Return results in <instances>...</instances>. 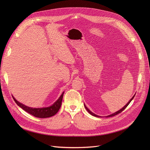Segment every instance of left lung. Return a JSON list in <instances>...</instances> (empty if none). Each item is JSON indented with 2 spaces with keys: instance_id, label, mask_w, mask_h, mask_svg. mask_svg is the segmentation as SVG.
<instances>
[{
  "instance_id": "left-lung-1",
  "label": "left lung",
  "mask_w": 150,
  "mask_h": 150,
  "mask_svg": "<svg viewBox=\"0 0 150 150\" xmlns=\"http://www.w3.org/2000/svg\"><path fill=\"white\" fill-rule=\"evenodd\" d=\"M135 95H136V94H135ZM135 95L134 96L132 97V98L129 101V102H128V103L127 104V105H126L123 108H122L121 109H120V110H119V111H117V112H115V113H114V114H111V115H108V116H106L107 117H113V116H114V115H117V114H120V112H122L123 111V110L126 108H127L128 105H129V104L130 103V102L132 101V100L134 98V96H135ZM84 107H85V108L86 109V110H87V111H88V112L90 114H91L92 115H93V116H95V117H100V116H98V115H96V114H93V112H92L91 111H90V110L87 108V107H86V105H84Z\"/></svg>"
}]
</instances>
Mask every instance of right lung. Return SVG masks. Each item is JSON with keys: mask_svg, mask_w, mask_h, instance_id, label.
I'll use <instances>...</instances> for the list:
<instances>
[{"mask_svg": "<svg viewBox=\"0 0 150 150\" xmlns=\"http://www.w3.org/2000/svg\"><path fill=\"white\" fill-rule=\"evenodd\" d=\"M64 92H63L61 94V96L59 97V98L54 102V103L50 106L47 107V108H33L28 107L24 105H23L19 101H18L16 100L14 98V97H13L14 101L19 107H21L22 109L24 110L27 112L31 114L32 115L38 117V118H47L52 117L54 115L56 114L59 109L61 108V103H62V100L63 97V94H64Z\"/></svg>", "mask_w": 150, "mask_h": 150, "instance_id": "right-lung-1", "label": "right lung"}]
</instances>
